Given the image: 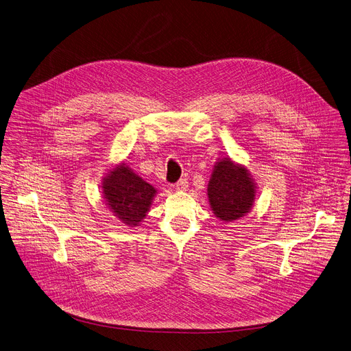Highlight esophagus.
I'll list each match as a JSON object with an SVG mask.
<instances>
[{"label":"esophagus","mask_w":351,"mask_h":351,"mask_svg":"<svg viewBox=\"0 0 351 351\" xmlns=\"http://www.w3.org/2000/svg\"><path fill=\"white\" fill-rule=\"evenodd\" d=\"M176 188L181 192H185L188 189V180L186 178H181L177 184H176Z\"/></svg>","instance_id":"1"}]
</instances>
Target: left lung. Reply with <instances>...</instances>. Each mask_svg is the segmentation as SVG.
<instances>
[{
    "instance_id": "1",
    "label": "left lung",
    "mask_w": 351,
    "mask_h": 351,
    "mask_svg": "<svg viewBox=\"0 0 351 351\" xmlns=\"http://www.w3.org/2000/svg\"><path fill=\"white\" fill-rule=\"evenodd\" d=\"M256 189V182L244 165L229 156L218 159L207 185L211 211L222 222L241 219L252 210Z\"/></svg>"
}]
</instances>
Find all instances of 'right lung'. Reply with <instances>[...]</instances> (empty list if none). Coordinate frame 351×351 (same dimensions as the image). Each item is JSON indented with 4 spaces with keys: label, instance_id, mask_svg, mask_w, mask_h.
I'll use <instances>...</instances> for the list:
<instances>
[{
    "label": "right lung",
    "instance_id": "obj_1",
    "mask_svg": "<svg viewBox=\"0 0 351 351\" xmlns=\"http://www.w3.org/2000/svg\"><path fill=\"white\" fill-rule=\"evenodd\" d=\"M101 193L110 211L126 226L137 228L147 217L156 189L126 163H117L106 173Z\"/></svg>",
    "mask_w": 351,
    "mask_h": 351
}]
</instances>
